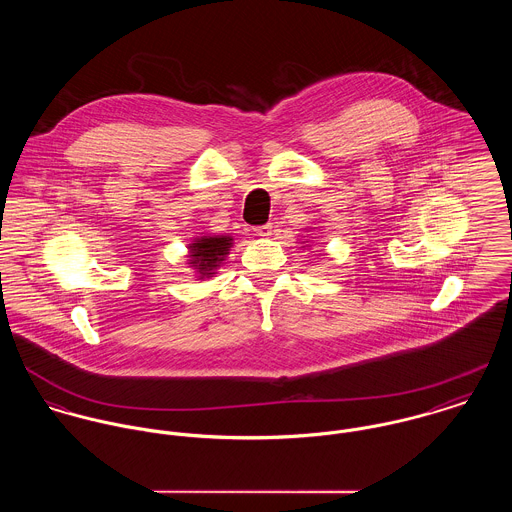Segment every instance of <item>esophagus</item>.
<instances>
[{"instance_id": "34e87169", "label": "esophagus", "mask_w": 512, "mask_h": 512, "mask_svg": "<svg viewBox=\"0 0 512 512\" xmlns=\"http://www.w3.org/2000/svg\"><path fill=\"white\" fill-rule=\"evenodd\" d=\"M254 233L258 234V236H270V234H272V223H266V225L254 227Z\"/></svg>"}]
</instances>
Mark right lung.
<instances>
[{
	"instance_id": "add662e5",
	"label": "right lung",
	"mask_w": 512,
	"mask_h": 512,
	"mask_svg": "<svg viewBox=\"0 0 512 512\" xmlns=\"http://www.w3.org/2000/svg\"><path fill=\"white\" fill-rule=\"evenodd\" d=\"M233 246L231 236H203L189 244V264L201 279L211 278Z\"/></svg>"
}]
</instances>
